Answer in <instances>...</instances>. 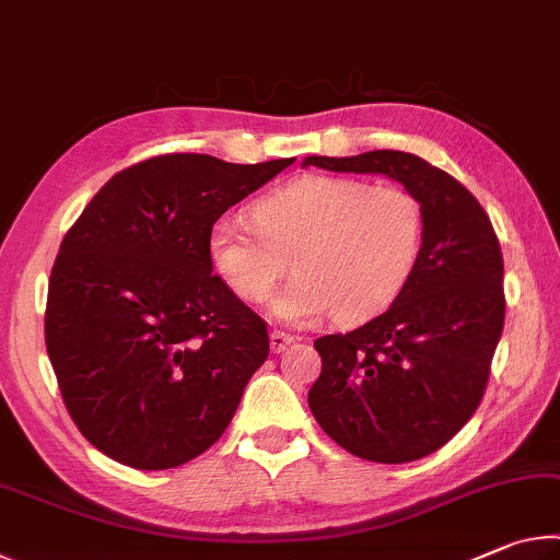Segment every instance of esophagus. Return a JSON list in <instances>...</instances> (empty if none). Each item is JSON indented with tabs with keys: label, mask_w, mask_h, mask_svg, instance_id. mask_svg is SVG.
<instances>
[{
	"label": "esophagus",
	"mask_w": 560,
	"mask_h": 560,
	"mask_svg": "<svg viewBox=\"0 0 560 560\" xmlns=\"http://www.w3.org/2000/svg\"><path fill=\"white\" fill-rule=\"evenodd\" d=\"M291 343H296V338L291 334H283V330H271V350L273 353H283Z\"/></svg>",
	"instance_id": "1"
}]
</instances>
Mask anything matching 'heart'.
I'll return each instance as SVG.
<instances>
[{"label": "heart", "instance_id": "obj_1", "mask_svg": "<svg viewBox=\"0 0 560 560\" xmlns=\"http://www.w3.org/2000/svg\"><path fill=\"white\" fill-rule=\"evenodd\" d=\"M254 224L222 217L207 234L217 277L246 303H264L291 257L293 277L271 303L287 324L334 314L355 326L400 299L424 242L422 205L397 185L303 175L252 205Z\"/></svg>", "mask_w": 560, "mask_h": 560}]
</instances>
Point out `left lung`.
Here are the masks:
<instances>
[{
  "mask_svg": "<svg viewBox=\"0 0 560 560\" xmlns=\"http://www.w3.org/2000/svg\"><path fill=\"white\" fill-rule=\"evenodd\" d=\"M330 173L387 175L417 197L424 242L407 289L350 334L318 338L308 407L360 459L405 464L444 447L477 410L504 328V259L485 207L428 160L402 150L311 155Z\"/></svg>",
  "mask_w": 560,
  "mask_h": 560,
  "instance_id": "8db88e82",
  "label": "left lung"
}]
</instances>
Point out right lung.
<instances>
[{"instance_id": "1", "label": "right lung", "mask_w": 560, "mask_h": 560, "mask_svg": "<svg viewBox=\"0 0 560 560\" xmlns=\"http://www.w3.org/2000/svg\"><path fill=\"white\" fill-rule=\"evenodd\" d=\"M293 160L150 158L113 175L66 232L46 350L71 420L106 457L173 469L232 422L269 334L212 273L207 234Z\"/></svg>"}]
</instances>
